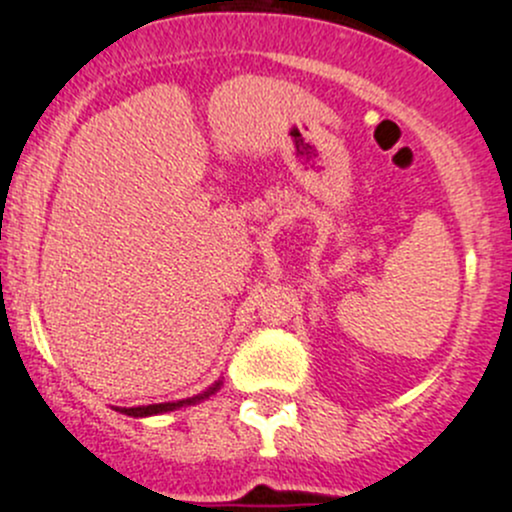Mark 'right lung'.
I'll return each mask as SVG.
<instances>
[{
    "label": "right lung",
    "mask_w": 512,
    "mask_h": 512,
    "mask_svg": "<svg viewBox=\"0 0 512 512\" xmlns=\"http://www.w3.org/2000/svg\"><path fill=\"white\" fill-rule=\"evenodd\" d=\"M221 388V381L214 383V386L209 388V391L199 393V396L194 398H186V401H176V403H154V406H139V408H116V411H121L124 416H134V418H146V416H159V413H166V411H176V408H184V406H194V403L204 401V398H209L211 393H216Z\"/></svg>",
    "instance_id": "right-lung-1"
}]
</instances>
